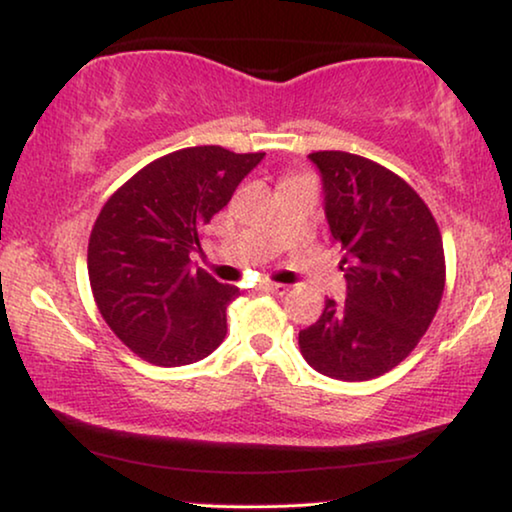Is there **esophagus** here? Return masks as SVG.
Returning <instances> with one entry per match:
<instances>
[{
	"mask_svg": "<svg viewBox=\"0 0 512 512\" xmlns=\"http://www.w3.org/2000/svg\"><path fill=\"white\" fill-rule=\"evenodd\" d=\"M262 290L271 292V294H287V292H290V287L283 285V283H262Z\"/></svg>",
	"mask_w": 512,
	"mask_h": 512,
	"instance_id": "esophagus-1",
	"label": "esophagus"
}]
</instances>
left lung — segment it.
Masks as SVG:
<instances>
[{"mask_svg":"<svg viewBox=\"0 0 512 512\" xmlns=\"http://www.w3.org/2000/svg\"><path fill=\"white\" fill-rule=\"evenodd\" d=\"M322 178L329 232L345 255V301H325L299 331L301 355L322 376L371 380L403 362L441 304L443 239L413 187L366 157L308 155Z\"/></svg>","mask_w":512,"mask_h":512,"instance_id":"8db88e82","label":"left lung"}]
</instances>
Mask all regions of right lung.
I'll return each instance as SVG.
<instances>
[{"instance_id":"1","label":"right lung","mask_w":512,"mask_h":512,"mask_svg":"<svg viewBox=\"0 0 512 512\" xmlns=\"http://www.w3.org/2000/svg\"><path fill=\"white\" fill-rule=\"evenodd\" d=\"M264 153L197 146L169 153L106 201L88 243L97 308L141 359L183 366L211 355L227 334L239 287L194 269L199 229L232 199Z\"/></svg>"}]
</instances>
